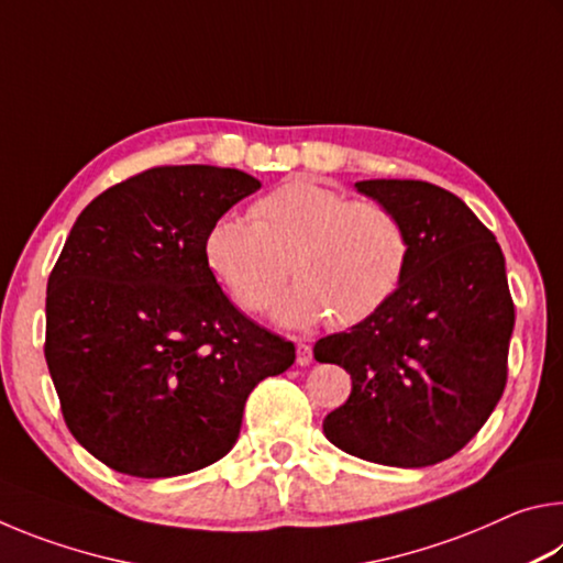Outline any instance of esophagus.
I'll return each mask as SVG.
<instances>
[{"label":"esophagus","mask_w":563,"mask_h":563,"mask_svg":"<svg viewBox=\"0 0 563 563\" xmlns=\"http://www.w3.org/2000/svg\"><path fill=\"white\" fill-rule=\"evenodd\" d=\"M295 360H298V365H310L312 362V347L305 345V342H298V347H295Z\"/></svg>","instance_id":"1"}]
</instances>
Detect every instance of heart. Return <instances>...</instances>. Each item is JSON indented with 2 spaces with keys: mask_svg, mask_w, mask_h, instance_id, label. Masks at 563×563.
<instances>
[{
  "mask_svg": "<svg viewBox=\"0 0 563 563\" xmlns=\"http://www.w3.org/2000/svg\"><path fill=\"white\" fill-rule=\"evenodd\" d=\"M203 258L243 312H263L288 280L280 300L285 325H312L330 316L338 328L373 318L395 298L412 258L407 225L379 201H350L316 180L295 178L253 203L251 218H216Z\"/></svg>",
  "mask_w": 563,
  "mask_h": 563,
  "instance_id": "b5f03b06",
  "label": "heart"
}]
</instances>
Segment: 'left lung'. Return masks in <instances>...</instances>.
Returning <instances> with one entry per match:
<instances>
[{
    "label": "left lung",
    "instance_id": "obj_1",
    "mask_svg": "<svg viewBox=\"0 0 563 563\" xmlns=\"http://www.w3.org/2000/svg\"><path fill=\"white\" fill-rule=\"evenodd\" d=\"M355 186L402 218L412 258L383 310L312 347L352 379L322 432L360 460L430 466L482 430L507 387L514 300L504 253L450 190L395 178Z\"/></svg>",
    "mask_w": 563,
    "mask_h": 563
}]
</instances>
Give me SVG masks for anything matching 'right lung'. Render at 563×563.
I'll use <instances>...</instances> for the list:
<instances>
[{
    "mask_svg": "<svg viewBox=\"0 0 563 563\" xmlns=\"http://www.w3.org/2000/svg\"><path fill=\"white\" fill-rule=\"evenodd\" d=\"M258 188L235 168L156 166L76 218L46 283L44 357L74 440L111 470L161 479L218 462L253 387L295 362L203 258L211 223Z\"/></svg>",
    "mask_w": 563,
    "mask_h": 563,
    "instance_id": "right-lung-1",
    "label": "right lung"
}]
</instances>
